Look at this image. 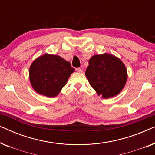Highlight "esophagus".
I'll use <instances>...</instances> for the list:
<instances>
[{"label":"esophagus","instance_id":"34e87169","mask_svg":"<svg viewBox=\"0 0 155 155\" xmlns=\"http://www.w3.org/2000/svg\"><path fill=\"white\" fill-rule=\"evenodd\" d=\"M76 71H77L78 73H82V72H83L82 69L80 68H76Z\"/></svg>","mask_w":155,"mask_h":155}]
</instances>
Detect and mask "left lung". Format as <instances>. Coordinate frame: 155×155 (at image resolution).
I'll return each mask as SVG.
<instances>
[{
    "instance_id": "1",
    "label": "left lung",
    "mask_w": 155,
    "mask_h": 155,
    "mask_svg": "<svg viewBox=\"0 0 155 155\" xmlns=\"http://www.w3.org/2000/svg\"><path fill=\"white\" fill-rule=\"evenodd\" d=\"M85 75L92 87L102 98L115 97L121 92L128 75L126 66L113 55H94L89 60Z\"/></svg>"
}]
</instances>
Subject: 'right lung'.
Listing matches in <instances>:
<instances>
[{
    "label": "right lung",
    "instance_id": "1",
    "mask_svg": "<svg viewBox=\"0 0 155 155\" xmlns=\"http://www.w3.org/2000/svg\"><path fill=\"white\" fill-rule=\"evenodd\" d=\"M75 69L57 55L46 54L34 61L29 68L31 84L38 94L47 97L58 94Z\"/></svg>",
    "mask_w": 155,
    "mask_h": 155
}]
</instances>
